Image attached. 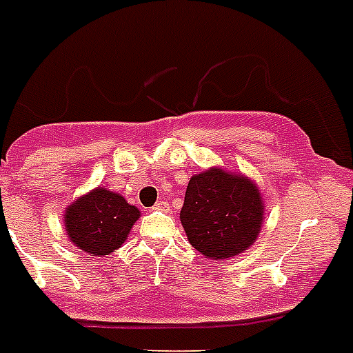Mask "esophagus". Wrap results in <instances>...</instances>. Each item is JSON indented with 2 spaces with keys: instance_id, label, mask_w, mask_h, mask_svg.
<instances>
[{
  "instance_id": "obj_1",
  "label": "esophagus",
  "mask_w": 353,
  "mask_h": 353,
  "mask_svg": "<svg viewBox=\"0 0 353 353\" xmlns=\"http://www.w3.org/2000/svg\"><path fill=\"white\" fill-rule=\"evenodd\" d=\"M153 209L155 210H170V203L165 200H161V201H157L155 205H153Z\"/></svg>"
}]
</instances>
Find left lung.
I'll return each instance as SVG.
<instances>
[{
  "mask_svg": "<svg viewBox=\"0 0 353 353\" xmlns=\"http://www.w3.org/2000/svg\"><path fill=\"white\" fill-rule=\"evenodd\" d=\"M180 221L189 243L201 255L236 257L259 236L261 192L245 176L212 168L189 180Z\"/></svg>",
  "mask_w": 353,
  "mask_h": 353,
  "instance_id": "1",
  "label": "left lung"
}]
</instances>
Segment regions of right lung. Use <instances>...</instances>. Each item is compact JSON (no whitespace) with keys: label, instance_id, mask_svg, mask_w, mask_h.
Instances as JSON below:
<instances>
[{"label":"right lung","instance_id":"add662e5","mask_svg":"<svg viewBox=\"0 0 353 353\" xmlns=\"http://www.w3.org/2000/svg\"><path fill=\"white\" fill-rule=\"evenodd\" d=\"M139 218V209L107 189H94L65 210L69 239L90 255L103 257L123 245Z\"/></svg>","mask_w":353,"mask_h":353}]
</instances>
